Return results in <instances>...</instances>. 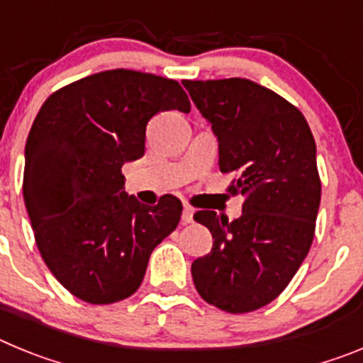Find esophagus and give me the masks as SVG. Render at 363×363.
I'll use <instances>...</instances> for the list:
<instances>
[{
	"mask_svg": "<svg viewBox=\"0 0 363 363\" xmlns=\"http://www.w3.org/2000/svg\"><path fill=\"white\" fill-rule=\"evenodd\" d=\"M192 220H194V211H192L191 207H184V213H182V221H184V223H192Z\"/></svg>",
	"mask_w": 363,
	"mask_h": 363,
	"instance_id": "34e87169",
	"label": "esophagus"
}]
</instances>
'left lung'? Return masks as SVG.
<instances>
[{
  "label": "left lung",
  "mask_w": 363,
  "mask_h": 363,
  "mask_svg": "<svg viewBox=\"0 0 363 363\" xmlns=\"http://www.w3.org/2000/svg\"><path fill=\"white\" fill-rule=\"evenodd\" d=\"M182 83L213 125L220 171L238 174L229 191L245 196L238 220L194 214L214 242L192 262V280L211 306L251 313L289 285L311 249L322 194L316 143L293 104L251 79Z\"/></svg>",
  "instance_id": "left-lung-1"
}]
</instances>
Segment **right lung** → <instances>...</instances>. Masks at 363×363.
I'll list each match as a JSON object with an SVG mask.
<instances>
[{
  "label": "right lung",
  "instance_id": "obj_1",
  "mask_svg": "<svg viewBox=\"0 0 363 363\" xmlns=\"http://www.w3.org/2000/svg\"><path fill=\"white\" fill-rule=\"evenodd\" d=\"M191 111L178 82L138 70L92 74L47 98L25 145L23 198L41 258L86 303L125 300L150 252L178 225L182 201L147 207L125 192L121 167L145 152L162 111Z\"/></svg>",
  "mask_w": 363,
  "mask_h": 363
}]
</instances>
